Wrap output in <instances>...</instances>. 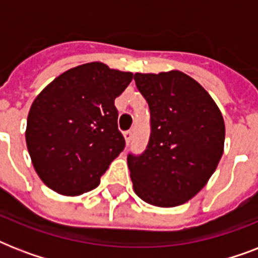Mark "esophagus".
I'll list each match as a JSON object with an SVG mask.
<instances>
[{"label": "esophagus", "mask_w": 258, "mask_h": 258, "mask_svg": "<svg viewBox=\"0 0 258 258\" xmlns=\"http://www.w3.org/2000/svg\"><path fill=\"white\" fill-rule=\"evenodd\" d=\"M123 135H124L125 143L128 145L130 142H131V138H133V131H131V130H127V131H124V134H123Z\"/></svg>", "instance_id": "obj_1"}]
</instances>
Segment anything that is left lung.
Returning <instances> with one entry per match:
<instances>
[{"mask_svg":"<svg viewBox=\"0 0 258 258\" xmlns=\"http://www.w3.org/2000/svg\"><path fill=\"white\" fill-rule=\"evenodd\" d=\"M134 80L151 115L147 149L127 157L134 191L154 206H179L216 171L224 154V117L208 91L183 72L135 74Z\"/></svg>","mask_w":258,"mask_h":258,"instance_id":"obj_1","label":"left lung"}]
</instances>
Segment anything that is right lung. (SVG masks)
I'll use <instances>...</instances> for the list:
<instances>
[{"mask_svg":"<svg viewBox=\"0 0 258 258\" xmlns=\"http://www.w3.org/2000/svg\"><path fill=\"white\" fill-rule=\"evenodd\" d=\"M131 72L95 61L75 67L49 83L32 103L25 139L41 180L62 196H80L123 151L115 99Z\"/></svg>","mask_w":258,"mask_h":258,"instance_id":"obj_1","label":"right lung"}]
</instances>
